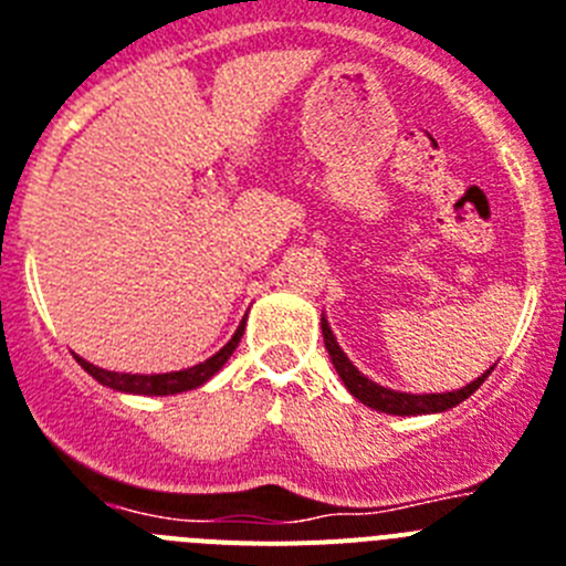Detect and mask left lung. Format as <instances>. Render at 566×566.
Here are the masks:
<instances>
[{
    "mask_svg": "<svg viewBox=\"0 0 566 566\" xmlns=\"http://www.w3.org/2000/svg\"><path fill=\"white\" fill-rule=\"evenodd\" d=\"M322 336H324V347H327V353H331L333 358V367H336V373L342 376L344 387L350 390V396H356L361 405L373 407V410L378 412H390V416H421V412L450 410V407L461 405L467 396H473V392L484 385V378L493 373V367H490V370L481 373L475 381H470V385L453 392H421V396H416V392H399V390H390V387L376 385L373 378H367L365 373H358L356 367H353V361L344 356V350L338 347L336 336H333L331 331V324H327V318L324 316H322Z\"/></svg>",
    "mask_w": 566,
    "mask_h": 566,
    "instance_id": "8db88e82",
    "label": "left lung"
}]
</instances>
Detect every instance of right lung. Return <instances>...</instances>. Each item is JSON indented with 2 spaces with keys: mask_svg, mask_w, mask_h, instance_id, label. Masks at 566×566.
Returning <instances> with one entry per match:
<instances>
[{
  "mask_svg": "<svg viewBox=\"0 0 566 566\" xmlns=\"http://www.w3.org/2000/svg\"><path fill=\"white\" fill-rule=\"evenodd\" d=\"M242 333H244V318L239 324V331L233 333L228 344H224L222 350L210 356L208 361H199V365L188 367V370H176V373H156V376H142V373H111V370H102V367L91 365L85 358H78L76 361L91 373L99 385L111 387V390H119V392H136V396H174V392H185V390H196L201 387L208 378H213L216 373L222 370L224 361L233 356V350L239 347L242 342Z\"/></svg>",
  "mask_w": 566,
  "mask_h": 566,
  "instance_id": "1",
  "label": "right lung"
}]
</instances>
